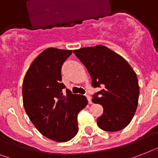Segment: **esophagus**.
Segmentation results:
<instances>
[{
	"label": "esophagus",
	"mask_w": 158,
	"mask_h": 158,
	"mask_svg": "<svg viewBox=\"0 0 158 158\" xmlns=\"http://www.w3.org/2000/svg\"><path fill=\"white\" fill-rule=\"evenodd\" d=\"M86 98L87 99H88L89 104H92V98H91L90 96H89V95H86Z\"/></svg>",
	"instance_id": "esophagus-1"
}]
</instances>
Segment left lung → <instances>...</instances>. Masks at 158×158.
Returning a JSON list of instances; mask_svg holds the SVG:
<instances>
[{
  "mask_svg": "<svg viewBox=\"0 0 158 158\" xmlns=\"http://www.w3.org/2000/svg\"><path fill=\"white\" fill-rule=\"evenodd\" d=\"M73 53L88 70L92 86L103 87L92 100L103 107L98 126L107 131L127 127L136 110L140 94L135 71L121 56L103 45L80 48Z\"/></svg>",
  "mask_w": 158,
  "mask_h": 158,
  "instance_id": "left-lung-1",
  "label": "left lung"
}]
</instances>
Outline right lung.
<instances>
[{"label": "right lung", "instance_id": "right-lung-1", "mask_svg": "<svg viewBox=\"0 0 158 158\" xmlns=\"http://www.w3.org/2000/svg\"><path fill=\"white\" fill-rule=\"evenodd\" d=\"M72 50L49 48L34 60L23 84V106L40 133L66 142L78 131L77 114L88 104L86 98L73 94L61 83V67Z\"/></svg>", "mask_w": 158, "mask_h": 158}]
</instances>
